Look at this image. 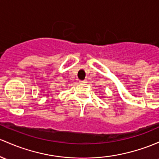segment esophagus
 <instances>
[{
  "instance_id": "34e87169",
  "label": "esophagus",
  "mask_w": 159,
  "mask_h": 159,
  "mask_svg": "<svg viewBox=\"0 0 159 159\" xmlns=\"http://www.w3.org/2000/svg\"><path fill=\"white\" fill-rule=\"evenodd\" d=\"M79 83L80 84H85V83H87V80H80Z\"/></svg>"
}]
</instances>
